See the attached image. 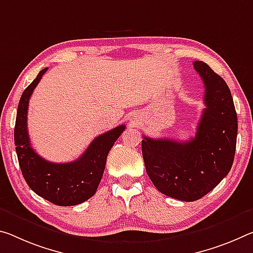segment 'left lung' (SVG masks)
Masks as SVG:
<instances>
[{"label":"left lung","instance_id":"1","mask_svg":"<svg viewBox=\"0 0 253 253\" xmlns=\"http://www.w3.org/2000/svg\"><path fill=\"white\" fill-rule=\"evenodd\" d=\"M195 70L205 85L206 108L195 138L188 142L144 136L142 153L148 178L160 192L195 202L213 190L234 161L238 116L226 82L202 61Z\"/></svg>","mask_w":253,"mask_h":253}]
</instances>
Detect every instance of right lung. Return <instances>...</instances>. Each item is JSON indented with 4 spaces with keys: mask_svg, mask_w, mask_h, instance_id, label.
<instances>
[{
    "mask_svg": "<svg viewBox=\"0 0 253 253\" xmlns=\"http://www.w3.org/2000/svg\"><path fill=\"white\" fill-rule=\"evenodd\" d=\"M46 69L38 73L20 98L14 127V144L22 175L36 194L58 206H74L95 194L106 168L107 156L126 126L120 125L99 135L78 160L54 163L42 159L31 147L27 128L29 100Z\"/></svg>",
    "mask_w": 253,
    "mask_h": 253,
    "instance_id": "obj_1",
    "label": "right lung"
}]
</instances>
